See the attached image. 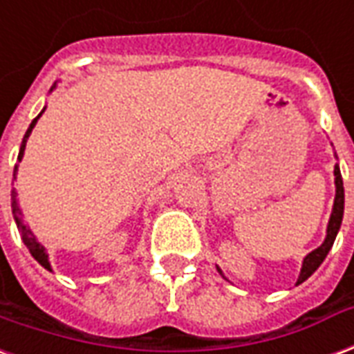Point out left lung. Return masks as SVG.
<instances>
[{"mask_svg": "<svg viewBox=\"0 0 354 354\" xmlns=\"http://www.w3.org/2000/svg\"><path fill=\"white\" fill-rule=\"evenodd\" d=\"M334 184H336V198H334V208H332L330 221H328V227H326V238L324 242L313 250L310 255H306L302 263V270H300V276H298L297 285H300L302 281H306L308 277L313 274V272L321 266V263L324 261V257L328 255L332 243L336 240V234L339 227H342V219H344V203H345V193H344V180H342V172H339V167H334ZM219 270V268H217ZM221 272V270H219Z\"/></svg>", "mask_w": 354, "mask_h": 354, "instance_id": "1", "label": "left lung"}]
</instances>
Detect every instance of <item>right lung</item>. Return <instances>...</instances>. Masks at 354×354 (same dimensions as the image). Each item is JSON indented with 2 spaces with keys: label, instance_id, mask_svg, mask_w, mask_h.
Instances as JSON below:
<instances>
[{
  "label": "right lung",
  "instance_id": "add662e5",
  "mask_svg": "<svg viewBox=\"0 0 354 354\" xmlns=\"http://www.w3.org/2000/svg\"><path fill=\"white\" fill-rule=\"evenodd\" d=\"M56 88V84L52 86V90ZM50 90V91H52ZM44 112V109L41 111V114ZM41 114H39L33 122L30 124V127H28V131H26V135H24L22 138V146H20V151H18V161H22L24 157V150H26V142H28V138H30L31 131H33V127H35V124H37V120L41 118ZM17 172H18V165H15V172H12V176L17 178ZM10 203H12V214H15V221H17V227H18V232H20V236H22V242L26 243V248L30 250V253L33 255V259L37 261L41 266H44L46 270H50V263H48V255H46V250H44V245H41V243L37 242V238H35V234L31 232V229L28 227V225L22 223V210L18 208V201H17V191L12 189L10 191Z\"/></svg>",
  "mask_w": 354,
  "mask_h": 354
}]
</instances>
